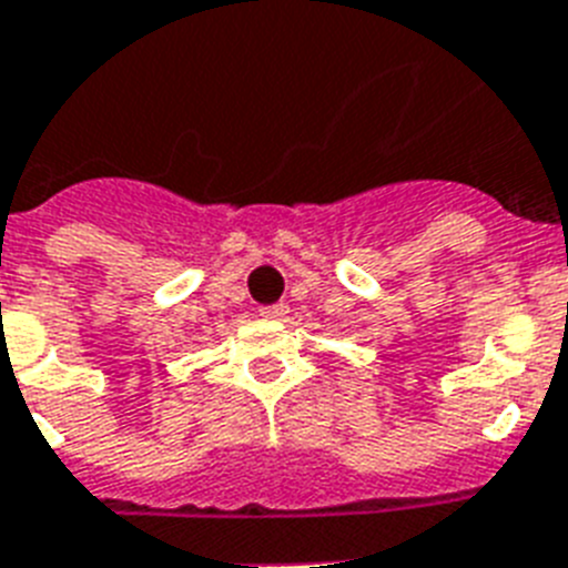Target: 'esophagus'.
I'll use <instances>...</instances> for the list:
<instances>
[{
    "instance_id": "34e87169",
    "label": "esophagus",
    "mask_w": 568,
    "mask_h": 568,
    "mask_svg": "<svg viewBox=\"0 0 568 568\" xmlns=\"http://www.w3.org/2000/svg\"><path fill=\"white\" fill-rule=\"evenodd\" d=\"M260 315L265 317V321H283V317L288 315V306H283V303H274V306H262Z\"/></svg>"
}]
</instances>
